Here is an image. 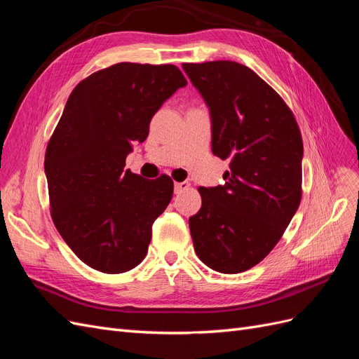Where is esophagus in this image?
<instances>
[{
    "label": "esophagus",
    "mask_w": 359,
    "mask_h": 359,
    "mask_svg": "<svg viewBox=\"0 0 359 359\" xmlns=\"http://www.w3.org/2000/svg\"><path fill=\"white\" fill-rule=\"evenodd\" d=\"M189 187H190V182H187V181L175 182V193H177V194H180V193H181V191H184V190H189Z\"/></svg>",
    "instance_id": "obj_1"
}]
</instances>
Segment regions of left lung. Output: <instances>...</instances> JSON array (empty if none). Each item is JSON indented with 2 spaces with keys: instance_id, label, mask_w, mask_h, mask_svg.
<instances>
[{
  "instance_id": "1",
  "label": "left lung",
  "mask_w": 359,
  "mask_h": 359,
  "mask_svg": "<svg viewBox=\"0 0 359 359\" xmlns=\"http://www.w3.org/2000/svg\"><path fill=\"white\" fill-rule=\"evenodd\" d=\"M211 115L212 154L229 160L224 186L199 187L189 219L194 252L223 274L253 268L276 247L302 190V137L285 100L243 64L184 62Z\"/></svg>"
}]
</instances>
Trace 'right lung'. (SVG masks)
I'll return each instance as SVG.
<instances>
[{"mask_svg": "<svg viewBox=\"0 0 359 359\" xmlns=\"http://www.w3.org/2000/svg\"><path fill=\"white\" fill-rule=\"evenodd\" d=\"M186 85L172 64H114L74 86L49 139L53 224L73 253L100 273H126L147 256L173 181L144 180L124 169L126 158L147 139L161 104Z\"/></svg>", "mask_w": 359, "mask_h": 359, "instance_id": "add662e5", "label": "right lung"}]
</instances>
